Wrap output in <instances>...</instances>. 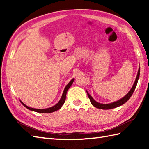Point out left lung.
I'll use <instances>...</instances> for the list:
<instances>
[{
  "mask_svg": "<svg viewBox=\"0 0 149 149\" xmlns=\"http://www.w3.org/2000/svg\"><path fill=\"white\" fill-rule=\"evenodd\" d=\"M140 67L139 68L138 70V74H137V76L136 78V80L134 83L133 84V86H132V88L131 89V90L129 91V92L127 93L125 96L123 97L122 99H120L116 101V102H114L112 103H110V104H100L96 102L95 100L88 93L87 91V94H88V97H89V99L90 100V102L91 103V104L94 106L97 107V108H99V109H113V108H115V107H117L118 106H122V104H123L124 103H125L129 99V98H130L132 93H133L134 91L135 90L136 87V85L138 83V79L139 77H140Z\"/></svg>",
  "mask_w": 149,
  "mask_h": 149,
  "instance_id": "left-lung-1",
  "label": "left lung"
}]
</instances>
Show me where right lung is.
<instances>
[{"label": "right lung", "mask_w": 149, "mask_h": 149, "mask_svg": "<svg viewBox=\"0 0 149 149\" xmlns=\"http://www.w3.org/2000/svg\"><path fill=\"white\" fill-rule=\"evenodd\" d=\"M74 81V79H72L70 81V83L66 85L64 91H63V95L61 96V99L59 100V101L58 102V103H57L55 106H54L52 107H50L49 108H47V109H34V108H32V107H28L27 106H26V104H24L23 102L20 101L21 103L23 104V105L27 108L28 109H29L31 111H35V112H38V113H52V112H54L56 111L59 109L61 107H62V106L63 105V104L65 103V99H66V93H67V91L70 88V87L71 86V85L72 84L73 82Z\"/></svg>", "instance_id": "right-lung-1"}]
</instances>
